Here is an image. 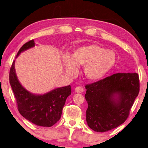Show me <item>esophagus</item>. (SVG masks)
I'll list each match as a JSON object with an SVG mask.
<instances>
[{"instance_id": "34e87169", "label": "esophagus", "mask_w": 148, "mask_h": 148, "mask_svg": "<svg viewBox=\"0 0 148 148\" xmlns=\"http://www.w3.org/2000/svg\"><path fill=\"white\" fill-rule=\"evenodd\" d=\"M75 92H78V93H81L84 91V88L82 87H80V86H78V87H77L75 88Z\"/></svg>"}]
</instances>
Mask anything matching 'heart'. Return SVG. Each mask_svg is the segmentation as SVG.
I'll use <instances>...</instances> for the list:
<instances>
[{
  "mask_svg": "<svg viewBox=\"0 0 148 148\" xmlns=\"http://www.w3.org/2000/svg\"><path fill=\"white\" fill-rule=\"evenodd\" d=\"M116 61L114 52L95 44L83 45L73 52L71 58L65 56L63 65L70 77H75L78 68L83 67V73L90 81L100 80L112 69Z\"/></svg>",
  "mask_w": 148,
  "mask_h": 148,
  "instance_id": "obj_1",
  "label": "heart"
}]
</instances>
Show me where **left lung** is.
Returning <instances> with one entry per match:
<instances>
[{
	"label": "left lung",
	"mask_w": 148,
	"mask_h": 148,
	"mask_svg": "<svg viewBox=\"0 0 148 148\" xmlns=\"http://www.w3.org/2000/svg\"><path fill=\"white\" fill-rule=\"evenodd\" d=\"M88 103L86 120L97 132H104L123 124L128 117L140 90L136 73H115L85 86Z\"/></svg>",
	"instance_id": "1"
}]
</instances>
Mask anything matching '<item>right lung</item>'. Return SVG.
<instances>
[{
	"instance_id": "obj_1",
	"label": "right lung",
	"mask_w": 148,
	"mask_h": 148,
	"mask_svg": "<svg viewBox=\"0 0 148 148\" xmlns=\"http://www.w3.org/2000/svg\"><path fill=\"white\" fill-rule=\"evenodd\" d=\"M35 45L34 40L26 43L18 52L16 58ZM14 64L15 60L10 68L9 81L20 114L37 126H52L60 119L67 98L71 94V86L56 88L44 95L33 94L20 84L16 74Z\"/></svg>"
}]
</instances>
